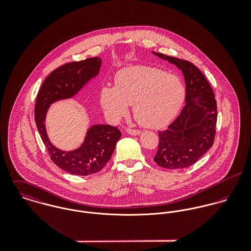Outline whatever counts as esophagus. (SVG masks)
Instances as JSON below:
<instances>
[{
  "instance_id": "obj_1",
  "label": "esophagus",
  "mask_w": 251,
  "mask_h": 251,
  "mask_svg": "<svg viewBox=\"0 0 251 251\" xmlns=\"http://www.w3.org/2000/svg\"><path fill=\"white\" fill-rule=\"evenodd\" d=\"M126 132L128 133V134H130V135H140L141 133H142V131L141 130H137V129H131V128H127L126 129Z\"/></svg>"
}]
</instances>
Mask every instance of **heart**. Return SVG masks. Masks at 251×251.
I'll return each instance as SVG.
<instances>
[{
  "label": "heart",
  "instance_id": "1",
  "mask_svg": "<svg viewBox=\"0 0 251 251\" xmlns=\"http://www.w3.org/2000/svg\"><path fill=\"white\" fill-rule=\"evenodd\" d=\"M184 100L185 87L179 76L145 66L124 69L115 78V88L105 86L100 92V104L110 119L120 120L133 105L136 122L149 128L166 126Z\"/></svg>",
  "mask_w": 251,
  "mask_h": 251
}]
</instances>
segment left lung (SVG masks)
Masks as SVG:
<instances>
[{
	"instance_id": "left-lung-1",
	"label": "left lung",
	"mask_w": 251,
	"mask_h": 251,
	"mask_svg": "<svg viewBox=\"0 0 251 251\" xmlns=\"http://www.w3.org/2000/svg\"><path fill=\"white\" fill-rule=\"evenodd\" d=\"M175 65L185 82V105L166 130L158 131L159 144L153 160L167 169H181L194 164L214 144L217 108L208 80L193 64L151 51Z\"/></svg>"
}]
</instances>
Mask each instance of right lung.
<instances>
[{
  "mask_svg": "<svg viewBox=\"0 0 251 251\" xmlns=\"http://www.w3.org/2000/svg\"><path fill=\"white\" fill-rule=\"evenodd\" d=\"M101 63V58L94 57L56 69L44 80L36 97L35 120L42 142L53 162L72 175L88 176L100 172L111 158L122 133L110 125H93L78 148L65 151L50 141L45 125L46 115L53 103L72 99L96 78Z\"/></svg>",
  "mask_w": 251,
  "mask_h": 251,
  "instance_id": "1",
  "label": "right lung"
}]
</instances>
